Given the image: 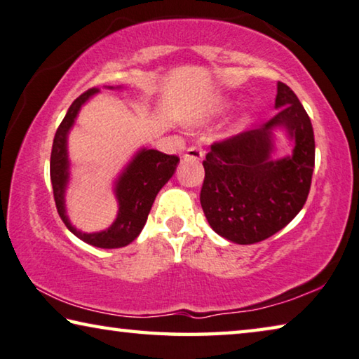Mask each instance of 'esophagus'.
<instances>
[{
    "label": "esophagus",
    "instance_id": "34e87169",
    "mask_svg": "<svg viewBox=\"0 0 359 359\" xmlns=\"http://www.w3.org/2000/svg\"><path fill=\"white\" fill-rule=\"evenodd\" d=\"M203 157V151L202 148H198V146H191V148H187L184 158H191V161H201Z\"/></svg>",
    "mask_w": 359,
    "mask_h": 359
}]
</instances>
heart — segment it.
<instances>
[{"mask_svg": "<svg viewBox=\"0 0 359 359\" xmlns=\"http://www.w3.org/2000/svg\"><path fill=\"white\" fill-rule=\"evenodd\" d=\"M221 107H222V108H224V107H227V104H226V103H222V104H221Z\"/></svg>", "mask_w": 359, "mask_h": 359, "instance_id": "b5f03b06", "label": "heart"}]
</instances>
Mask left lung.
Here are the masks:
<instances>
[{
    "instance_id": "left-lung-1",
    "label": "left lung",
    "mask_w": 359,
    "mask_h": 359,
    "mask_svg": "<svg viewBox=\"0 0 359 359\" xmlns=\"http://www.w3.org/2000/svg\"><path fill=\"white\" fill-rule=\"evenodd\" d=\"M278 113L255 130L211 144L203 161L201 203L213 231L238 245L262 242L296 218L307 201L315 167V137L296 93L277 84ZM285 128L293 154L275 161L273 130Z\"/></svg>"
}]
</instances>
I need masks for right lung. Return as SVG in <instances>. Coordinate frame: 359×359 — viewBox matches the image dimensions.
I'll list each match as a JSON object with an SVG mask.
<instances>
[{"mask_svg":"<svg viewBox=\"0 0 359 359\" xmlns=\"http://www.w3.org/2000/svg\"><path fill=\"white\" fill-rule=\"evenodd\" d=\"M109 89H113V87H109ZM97 92V87H93V89H89L76 98L72 107L68 108V113L63 117L62 124L58 126L50 152V181L58 215H60L65 226L76 237L81 238L82 242L97 246V248H122V246L132 243L140 235L141 229L144 227L157 192L173 176L180 157L163 154L157 149H140L128 162V165L122 170L119 178L116 180L114 194L117 203H119V211H117L113 224L102 232L92 233L81 232L72 226L67 216V208H65V192H67L69 180L67 148L68 133L72 130L82 104Z\"/></svg>","mask_w":359,"mask_h":359,"instance_id":"add662e5","label":"right lung"}]
</instances>
